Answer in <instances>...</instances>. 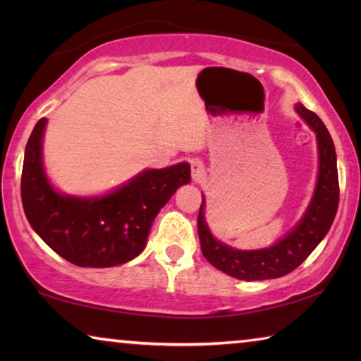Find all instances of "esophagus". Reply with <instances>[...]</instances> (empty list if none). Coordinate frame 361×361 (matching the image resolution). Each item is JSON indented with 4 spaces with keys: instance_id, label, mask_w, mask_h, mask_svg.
I'll return each instance as SVG.
<instances>
[{
    "instance_id": "esophagus-1",
    "label": "esophagus",
    "mask_w": 361,
    "mask_h": 361,
    "mask_svg": "<svg viewBox=\"0 0 361 361\" xmlns=\"http://www.w3.org/2000/svg\"><path fill=\"white\" fill-rule=\"evenodd\" d=\"M191 175H192V180L195 183L204 180L205 167H204V162L200 161V159H192V161H191Z\"/></svg>"
}]
</instances>
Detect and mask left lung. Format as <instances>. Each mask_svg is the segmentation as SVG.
Returning <instances> with one entry per match:
<instances>
[{
    "label": "left lung",
    "instance_id": "8db88e82",
    "mask_svg": "<svg viewBox=\"0 0 361 361\" xmlns=\"http://www.w3.org/2000/svg\"><path fill=\"white\" fill-rule=\"evenodd\" d=\"M296 113L314 130L319 151V173L312 199L302 218L271 247L258 250H239L219 242L205 221V197L199 210L197 229L202 253L219 271L239 280L279 279L301 264L328 234L339 204L338 164L333 138L322 119L301 103Z\"/></svg>",
    "mask_w": 361,
    "mask_h": 361
}]
</instances>
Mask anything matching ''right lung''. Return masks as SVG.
<instances>
[{"label":"right lung","mask_w":361,"mask_h":361,"mask_svg":"<svg viewBox=\"0 0 361 361\" xmlns=\"http://www.w3.org/2000/svg\"><path fill=\"white\" fill-rule=\"evenodd\" d=\"M47 119L36 122L22 169V204L30 226L46 245L81 267H113L143 252L154 218L176 189L191 181L180 162L146 169L102 195L63 194L47 178L42 138Z\"/></svg>","instance_id":"1"}]
</instances>
